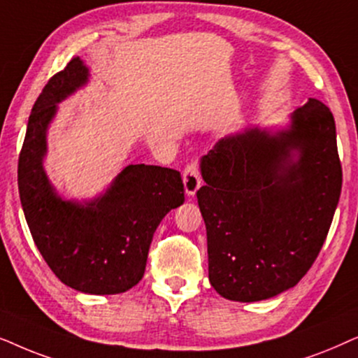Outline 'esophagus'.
<instances>
[{
    "instance_id": "obj_1",
    "label": "esophagus",
    "mask_w": 358,
    "mask_h": 358,
    "mask_svg": "<svg viewBox=\"0 0 358 358\" xmlns=\"http://www.w3.org/2000/svg\"><path fill=\"white\" fill-rule=\"evenodd\" d=\"M183 187H185V193L188 196H194L196 192L201 187V178H199V171H198V165L196 162H192L187 169L183 171Z\"/></svg>"
}]
</instances>
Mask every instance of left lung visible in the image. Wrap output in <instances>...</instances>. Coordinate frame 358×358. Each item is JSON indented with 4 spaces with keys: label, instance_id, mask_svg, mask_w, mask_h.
I'll use <instances>...</instances> for the list:
<instances>
[{
    "label": "left lung",
    "instance_id": "1",
    "mask_svg": "<svg viewBox=\"0 0 358 358\" xmlns=\"http://www.w3.org/2000/svg\"><path fill=\"white\" fill-rule=\"evenodd\" d=\"M214 149L196 193L209 283L231 301L273 298L311 268L334 217L342 188L334 116L309 98L285 126L250 124Z\"/></svg>",
    "mask_w": 358,
    "mask_h": 358
}]
</instances>
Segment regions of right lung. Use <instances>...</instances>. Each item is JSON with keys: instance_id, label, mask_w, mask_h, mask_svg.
I'll return each instance as SVG.
<instances>
[{"instance_id": "obj_1", "label": "right lung", "mask_w": 358, "mask_h": 358, "mask_svg": "<svg viewBox=\"0 0 358 358\" xmlns=\"http://www.w3.org/2000/svg\"><path fill=\"white\" fill-rule=\"evenodd\" d=\"M90 69L73 59L52 76L34 103L19 155L22 211L41 255L66 287L87 294L124 293L141 282L155 229L185 201L180 171L127 165L88 199H69L47 175V134L59 104L90 83Z\"/></svg>"}]
</instances>
